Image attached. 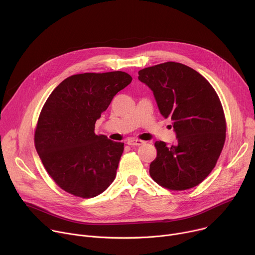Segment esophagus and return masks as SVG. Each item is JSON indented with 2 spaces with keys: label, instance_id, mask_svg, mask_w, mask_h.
<instances>
[{
  "label": "esophagus",
  "instance_id": "34e87169",
  "mask_svg": "<svg viewBox=\"0 0 255 255\" xmlns=\"http://www.w3.org/2000/svg\"><path fill=\"white\" fill-rule=\"evenodd\" d=\"M143 143H144V141L137 139V138H129L127 140V144L131 145V146H139V145H142Z\"/></svg>",
  "mask_w": 255,
  "mask_h": 255
}]
</instances>
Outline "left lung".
Returning a JSON list of instances; mask_svg holds the SVG:
<instances>
[{
    "label": "left lung",
    "instance_id": "8db88e82",
    "mask_svg": "<svg viewBox=\"0 0 255 255\" xmlns=\"http://www.w3.org/2000/svg\"><path fill=\"white\" fill-rule=\"evenodd\" d=\"M138 80L154 92L161 115L171 119L177 141H156L149 175L163 188L184 191L204 180L226 141L227 122L211 84L190 66L168 61L145 67Z\"/></svg>",
    "mask_w": 255,
    "mask_h": 255
}]
</instances>
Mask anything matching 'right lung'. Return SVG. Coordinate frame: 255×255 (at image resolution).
Listing matches in <instances>:
<instances>
[{"instance_id": "obj_1", "label": "right lung", "mask_w": 255, "mask_h": 255, "mask_svg": "<svg viewBox=\"0 0 255 255\" xmlns=\"http://www.w3.org/2000/svg\"><path fill=\"white\" fill-rule=\"evenodd\" d=\"M131 81L120 71L79 74L49 95L39 116L35 146L46 171L63 191L88 199L114 181L124 143L96 135L95 122Z\"/></svg>"}]
</instances>
